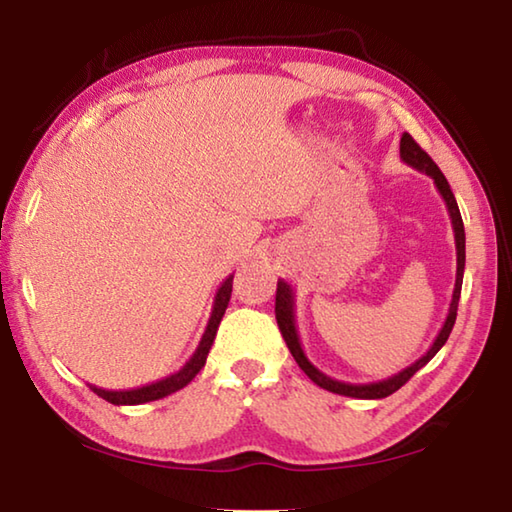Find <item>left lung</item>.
I'll use <instances>...</instances> for the list:
<instances>
[{
	"instance_id": "1",
	"label": "left lung",
	"mask_w": 512,
	"mask_h": 512,
	"mask_svg": "<svg viewBox=\"0 0 512 512\" xmlns=\"http://www.w3.org/2000/svg\"><path fill=\"white\" fill-rule=\"evenodd\" d=\"M400 158H402V162L409 164V167H413L420 173H427V176L433 180V185H436V189L440 192V196H443V201L447 205L449 219H452V228H454V241H456V284H454L452 302H449V314L445 318L443 327H440L436 341H433V345L427 350V354H422L418 361L411 363V366L404 368L402 372H397V375L381 379V381H370V384H348V381L332 379L329 375H325V372H320L314 363L307 359L305 350H302L300 336H298V327H296V293H293L291 284L287 280H277L275 318H277V327H280L284 341H287V348L293 354V359H296L302 372H305V375L314 381L316 386L325 388V391L336 393V395L357 397V400H381V397L393 395L397 388H402L406 381L415 375V372L427 366V363L436 357L438 350L447 343L449 334H452V327L456 323L458 300H461L463 271H465V228H463L461 212H458L456 198L452 194V187H449L447 178L443 176V171L438 169V164L420 149L418 142H415L409 133H404L400 140Z\"/></svg>"
}]
</instances>
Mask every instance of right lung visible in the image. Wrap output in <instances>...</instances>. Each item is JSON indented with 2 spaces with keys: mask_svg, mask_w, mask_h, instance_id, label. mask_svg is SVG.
Returning <instances> with one entry per match:
<instances>
[{
  "mask_svg": "<svg viewBox=\"0 0 512 512\" xmlns=\"http://www.w3.org/2000/svg\"><path fill=\"white\" fill-rule=\"evenodd\" d=\"M232 277H235V275L225 277L219 291H216L212 314H210V320H207L203 339H201V343H198V348L192 354V359H189L183 368H180L178 372H173V375H169V377L160 379V381H153V384L131 388V391H106V388H97V386L90 384L92 391L110 404L133 406V404H146V402H153V400H162V397H167L171 393L180 391V388H185L189 381H192L198 375V372H201V368L205 366L207 352H210L212 343L216 339V329H219L225 309H228L230 293H232Z\"/></svg>",
  "mask_w": 512,
  "mask_h": 512,
  "instance_id": "add662e5",
  "label": "right lung"
}]
</instances>
